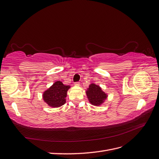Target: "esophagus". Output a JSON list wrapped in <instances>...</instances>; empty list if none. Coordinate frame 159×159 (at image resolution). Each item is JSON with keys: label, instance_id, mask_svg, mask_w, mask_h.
Wrapping results in <instances>:
<instances>
[{"label": "esophagus", "instance_id": "esophagus-1", "mask_svg": "<svg viewBox=\"0 0 159 159\" xmlns=\"http://www.w3.org/2000/svg\"><path fill=\"white\" fill-rule=\"evenodd\" d=\"M75 84L76 86H79L80 85V83H79V82H76V83H75Z\"/></svg>", "mask_w": 159, "mask_h": 159}]
</instances>
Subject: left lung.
Masks as SVG:
<instances>
[{"label": "left lung", "instance_id": "8db88e82", "mask_svg": "<svg viewBox=\"0 0 159 159\" xmlns=\"http://www.w3.org/2000/svg\"><path fill=\"white\" fill-rule=\"evenodd\" d=\"M89 102L91 105L95 106H101L108 98V94L102 90L98 84L92 83L87 89L85 91Z\"/></svg>", "mask_w": 159, "mask_h": 159}]
</instances>
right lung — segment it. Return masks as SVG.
Segmentation results:
<instances>
[{
  "instance_id": "add662e5",
  "label": "right lung",
  "mask_w": 159,
  "mask_h": 159,
  "mask_svg": "<svg viewBox=\"0 0 159 159\" xmlns=\"http://www.w3.org/2000/svg\"><path fill=\"white\" fill-rule=\"evenodd\" d=\"M70 88V86L65 85L61 81H55L52 85L43 92V100L52 108L60 107L66 103L67 92Z\"/></svg>"
}]
</instances>
